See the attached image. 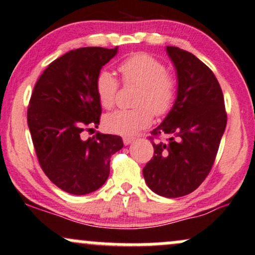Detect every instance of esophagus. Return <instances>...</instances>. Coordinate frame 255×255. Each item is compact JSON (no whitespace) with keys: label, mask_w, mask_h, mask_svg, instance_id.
<instances>
[{"label":"esophagus","mask_w":255,"mask_h":255,"mask_svg":"<svg viewBox=\"0 0 255 255\" xmlns=\"http://www.w3.org/2000/svg\"><path fill=\"white\" fill-rule=\"evenodd\" d=\"M133 140H134V138H132V137H124V138H123V142H124L125 145H130L131 143H133Z\"/></svg>","instance_id":"1"}]
</instances>
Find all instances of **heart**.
Listing matches in <instances>:
<instances>
[{
	"mask_svg": "<svg viewBox=\"0 0 255 255\" xmlns=\"http://www.w3.org/2000/svg\"><path fill=\"white\" fill-rule=\"evenodd\" d=\"M119 72L125 84L139 86L134 102L138 108L108 113L104 117V128L109 132L132 136L151 124L152 113L161 117L170 111L176 96V83L164 64L146 53L125 59L119 65ZM118 85V80L109 71L102 70L97 75L96 93L103 108H112Z\"/></svg>",
	"mask_w": 255,
	"mask_h": 255,
	"instance_id": "heart-1",
	"label": "heart"
}]
</instances>
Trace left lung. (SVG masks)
Returning <instances> with one entry per match:
<instances>
[{"instance_id": "1", "label": "left lung", "mask_w": 255, "mask_h": 255, "mask_svg": "<svg viewBox=\"0 0 255 255\" xmlns=\"http://www.w3.org/2000/svg\"><path fill=\"white\" fill-rule=\"evenodd\" d=\"M177 75L176 99L152 133L168 140L152 143L153 157L143 169L147 187L174 199L199 188L212 169L227 115L219 81L194 54L166 46Z\"/></svg>"}]
</instances>
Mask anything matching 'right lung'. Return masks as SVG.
Instances as JSON below:
<instances>
[{"label": "right lung", "mask_w": 255, "mask_h": 255, "mask_svg": "<svg viewBox=\"0 0 255 255\" xmlns=\"http://www.w3.org/2000/svg\"><path fill=\"white\" fill-rule=\"evenodd\" d=\"M117 53L118 47L67 52L48 65L31 93L27 121L37 159L47 177L68 194L98 190L110 175V158L124 145L116 134L81 138L85 127L99 125L96 79Z\"/></svg>", "instance_id": "1"}]
</instances>
